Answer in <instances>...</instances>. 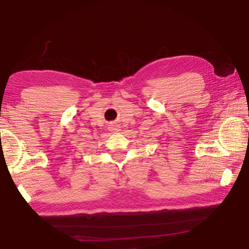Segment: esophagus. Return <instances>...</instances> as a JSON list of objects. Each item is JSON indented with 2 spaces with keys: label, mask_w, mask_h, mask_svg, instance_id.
Listing matches in <instances>:
<instances>
[{
  "label": "esophagus",
  "mask_w": 249,
  "mask_h": 249,
  "mask_svg": "<svg viewBox=\"0 0 249 249\" xmlns=\"http://www.w3.org/2000/svg\"><path fill=\"white\" fill-rule=\"evenodd\" d=\"M109 131L110 132H119L120 131V126L116 123H111L109 124Z\"/></svg>",
  "instance_id": "34e87169"
}]
</instances>
